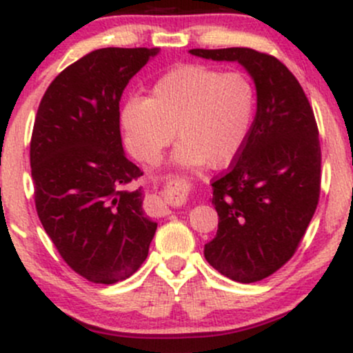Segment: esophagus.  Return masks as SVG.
Segmentation results:
<instances>
[{
	"label": "esophagus",
	"instance_id": "34e87169",
	"mask_svg": "<svg viewBox=\"0 0 353 353\" xmlns=\"http://www.w3.org/2000/svg\"><path fill=\"white\" fill-rule=\"evenodd\" d=\"M177 190L179 189H174V188H168L164 190H156V192L151 194L148 197V202H145V208H148L149 212L152 216L157 217H164L168 214H171V209H169V201H172L174 196H177ZM173 192L171 198L168 197V194Z\"/></svg>",
	"mask_w": 353,
	"mask_h": 353
}]
</instances>
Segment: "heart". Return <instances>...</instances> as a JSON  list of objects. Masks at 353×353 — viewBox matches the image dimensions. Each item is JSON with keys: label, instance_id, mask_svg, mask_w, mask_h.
<instances>
[{"label": "heart", "instance_id": "obj_1", "mask_svg": "<svg viewBox=\"0 0 353 353\" xmlns=\"http://www.w3.org/2000/svg\"><path fill=\"white\" fill-rule=\"evenodd\" d=\"M255 101V86L244 72L182 64L161 76L148 98L129 99L121 109L125 145L137 161L151 164L176 134L174 164L221 168L244 145Z\"/></svg>", "mask_w": 353, "mask_h": 353}]
</instances>
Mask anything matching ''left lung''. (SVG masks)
Returning a JSON list of instances; mask_svg holds the SVG:
<instances>
[{
	"instance_id": "8db88e82",
	"label": "left lung",
	"mask_w": 353,
	"mask_h": 353,
	"mask_svg": "<svg viewBox=\"0 0 353 353\" xmlns=\"http://www.w3.org/2000/svg\"><path fill=\"white\" fill-rule=\"evenodd\" d=\"M189 52L237 61L257 89L249 136L228 172L212 181L219 229L204 257L232 281H262L292 259L317 209L322 152L314 111L295 76L274 56L250 48Z\"/></svg>"
}]
</instances>
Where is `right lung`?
Instances as JSON below:
<instances>
[{
    "label": "right lung",
    "mask_w": 353,
    "mask_h": 353,
    "mask_svg": "<svg viewBox=\"0 0 353 353\" xmlns=\"http://www.w3.org/2000/svg\"><path fill=\"white\" fill-rule=\"evenodd\" d=\"M159 48H103L61 71L44 92L30 145L34 204L63 261L94 283L131 277L145 261L157 224L143 171L124 156L119 101L129 79Z\"/></svg>",
    "instance_id": "1"
}]
</instances>
